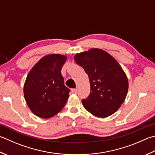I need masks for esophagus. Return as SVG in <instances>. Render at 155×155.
Here are the masks:
<instances>
[{
    "label": "esophagus",
    "instance_id": "esophagus-1",
    "mask_svg": "<svg viewBox=\"0 0 155 155\" xmlns=\"http://www.w3.org/2000/svg\"><path fill=\"white\" fill-rule=\"evenodd\" d=\"M71 91L74 93V94H77V89H71Z\"/></svg>",
    "mask_w": 155,
    "mask_h": 155
}]
</instances>
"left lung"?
I'll list each match as a JSON object with an SVG mask.
<instances>
[{
  "mask_svg": "<svg viewBox=\"0 0 155 155\" xmlns=\"http://www.w3.org/2000/svg\"><path fill=\"white\" fill-rule=\"evenodd\" d=\"M75 62L89 76L91 91L82 99L84 107L94 116L114 114L125 100L128 81L122 68L110 54L98 48L77 54Z\"/></svg>",
  "mask_w": 155,
  "mask_h": 155,
  "instance_id": "8db88e82",
  "label": "left lung"
}]
</instances>
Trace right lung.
I'll return each instance as SVG.
<instances>
[{
	"instance_id": "obj_1",
	"label": "right lung",
	"mask_w": 155,
	"mask_h": 155,
	"mask_svg": "<svg viewBox=\"0 0 155 155\" xmlns=\"http://www.w3.org/2000/svg\"><path fill=\"white\" fill-rule=\"evenodd\" d=\"M66 60V56L48 54L41 58L27 75L24 84V97L35 116L47 119L64 107L70 92L61 74Z\"/></svg>"
}]
</instances>
